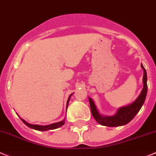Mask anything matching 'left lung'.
<instances>
[{
  "label": "left lung",
  "instance_id": "1",
  "mask_svg": "<svg viewBox=\"0 0 156 156\" xmlns=\"http://www.w3.org/2000/svg\"><path fill=\"white\" fill-rule=\"evenodd\" d=\"M141 67L143 69V78H142L143 88H142V92L133 103L126 106L120 107L116 111L115 115L107 116V115H103L102 114H100L93 99L89 97L92 115L98 123L102 126L109 127L121 126H124L129 123L136 116V114L139 112V111L142 108V105L144 104V102L146 100L148 90L146 70L142 63H141Z\"/></svg>",
  "mask_w": 156,
  "mask_h": 156
}]
</instances>
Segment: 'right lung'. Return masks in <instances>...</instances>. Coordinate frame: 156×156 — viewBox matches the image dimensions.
Segmentation results:
<instances>
[{
  "instance_id": "obj_1",
  "label": "right lung",
  "mask_w": 156,
  "mask_h": 156,
  "mask_svg": "<svg viewBox=\"0 0 156 156\" xmlns=\"http://www.w3.org/2000/svg\"><path fill=\"white\" fill-rule=\"evenodd\" d=\"M73 94V93L70 94V96H69V98H68V100H67V102H66V109H67V106H68V104H69V99H70L71 96H72ZM20 119H21L23 123H24L26 126H27L28 127L33 129L38 130V131H47V130L55 129H57V128H59V127H61L62 126L64 125V123H65V118H64V119L62 120V121H60V122H55V123L50 124V125H47V126L33 125V124L28 123L27 122H26L24 119H23L20 118Z\"/></svg>"
}]
</instances>
